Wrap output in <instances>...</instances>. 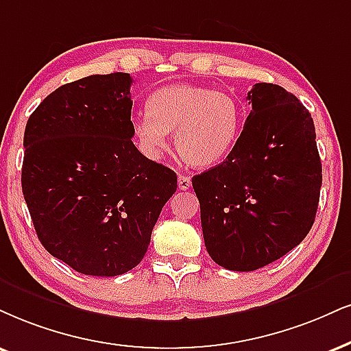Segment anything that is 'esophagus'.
I'll return each mask as SVG.
<instances>
[{"label":"esophagus","instance_id":"esophagus-1","mask_svg":"<svg viewBox=\"0 0 351 351\" xmlns=\"http://www.w3.org/2000/svg\"><path fill=\"white\" fill-rule=\"evenodd\" d=\"M177 185H179L180 190H189L192 187V179H190L189 176H179V179H177Z\"/></svg>","mask_w":351,"mask_h":351}]
</instances>
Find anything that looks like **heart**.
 <instances>
[{
  "label": "heart",
  "mask_w": 351,
  "mask_h": 351,
  "mask_svg": "<svg viewBox=\"0 0 351 351\" xmlns=\"http://www.w3.org/2000/svg\"><path fill=\"white\" fill-rule=\"evenodd\" d=\"M242 109L228 94L195 84H172L154 90L148 112L136 117L133 133L141 151L159 158L174 132L180 159L195 169H208L228 158L241 133Z\"/></svg>",
  "instance_id": "obj_1"
}]
</instances>
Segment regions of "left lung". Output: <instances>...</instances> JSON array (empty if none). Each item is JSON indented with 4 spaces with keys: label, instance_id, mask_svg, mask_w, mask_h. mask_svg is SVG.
<instances>
[{
    "label": "left lung",
    "instance_id": "left-lung-1",
    "mask_svg": "<svg viewBox=\"0 0 351 351\" xmlns=\"http://www.w3.org/2000/svg\"><path fill=\"white\" fill-rule=\"evenodd\" d=\"M252 110L226 161L192 179L210 257L252 271L308 236L322 185L313 117L281 86L257 83Z\"/></svg>",
    "mask_w": 351,
    "mask_h": 351
}]
</instances>
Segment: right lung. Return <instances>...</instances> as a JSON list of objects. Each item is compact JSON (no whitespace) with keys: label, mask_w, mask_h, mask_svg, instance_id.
Masks as SVG:
<instances>
[{"label":"right lung","mask_w":351,"mask_h":351,"mask_svg":"<svg viewBox=\"0 0 351 351\" xmlns=\"http://www.w3.org/2000/svg\"><path fill=\"white\" fill-rule=\"evenodd\" d=\"M133 80L93 75L55 89L29 117L21 182L42 245L73 270L117 276L135 268L174 195V171L132 138Z\"/></svg>","instance_id":"add662e5"}]
</instances>
